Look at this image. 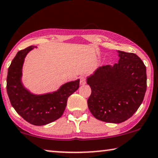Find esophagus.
<instances>
[{"label":"esophagus","instance_id":"esophagus-1","mask_svg":"<svg viewBox=\"0 0 158 158\" xmlns=\"http://www.w3.org/2000/svg\"><path fill=\"white\" fill-rule=\"evenodd\" d=\"M86 77L85 76H81V77H80V84L81 85H84L86 83Z\"/></svg>","mask_w":158,"mask_h":158}]
</instances>
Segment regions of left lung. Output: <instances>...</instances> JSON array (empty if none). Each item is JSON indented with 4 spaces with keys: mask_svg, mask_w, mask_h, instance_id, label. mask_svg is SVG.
Segmentation results:
<instances>
[{
    "mask_svg": "<svg viewBox=\"0 0 158 158\" xmlns=\"http://www.w3.org/2000/svg\"><path fill=\"white\" fill-rule=\"evenodd\" d=\"M118 63L100 67L87 79L91 95L88 106L95 118L120 123L135 113L147 88L146 67L132 52L118 51Z\"/></svg>",
    "mask_w": 158,
    "mask_h": 158,
    "instance_id": "obj_1",
    "label": "left lung"
}]
</instances>
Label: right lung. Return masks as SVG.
<instances>
[{
    "mask_svg": "<svg viewBox=\"0 0 158 158\" xmlns=\"http://www.w3.org/2000/svg\"><path fill=\"white\" fill-rule=\"evenodd\" d=\"M35 46L18 51L11 62L7 76V93L15 111L32 125H44L60 118L65 111L68 98L79 88L80 80L64 84L56 92L35 95L21 83L22 66L27 53Z\"/></svg>",
    "mask_w": 158,
    "mask_h": 158,
    "instance_id": "1",
    "label": "right lung"
}]
</instances>
